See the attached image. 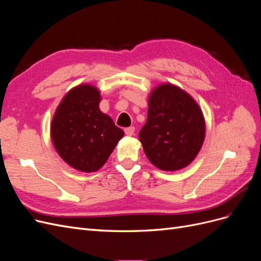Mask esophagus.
I'll return each mask as SVG.
<instances>
[{"label":"esophagus","mask_w":261,"mask_h":261,"mask_svg":"<svg viewBox=\"0 0 261 261\" xmlns=\"http://www.w3.org/2000/svg\"><path fill=\"white\" fill-rule=\"evenodd\" d=\"M124 132H125V134H126V135H127V136H133L134 133H135V127H133V126H130V127L125 128Z\"/></svg>","instance_id":"1"}]
</instances>
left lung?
Returning a JSON list of instances; mask_svg holds the SVG:
<instances>
[{
    "mask_svg": "<svg viewBox=\"0 0 261 261\" xmlns=\"http://www.w3.org/2000/svg\"><path fill=\"white\" fill-rule=\"evenodd\" d=\"M204 134L202 111L191 94L172 84L150 92L139 140L154 167L171 172L187 167L200 151Z\"/></svg>",
    "mask_w": 261,
    "mask_h": 261,
    "instance_id": "1",
    "label": "left lung"
}]
</instances>
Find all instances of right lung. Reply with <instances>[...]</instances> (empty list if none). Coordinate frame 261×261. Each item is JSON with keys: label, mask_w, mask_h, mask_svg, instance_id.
Masks as SVG:
<instances>
[{"label": "right lung", "mask_w": 261, "mask_h": 261, "mask_svg": "<svg viewBox=\"0 0 261 261\" xmlns=\"http://www.w3.org/2000/svg\"><path fill=\"white\" fill-rule=\"evenodd\" d=\"M98 88L83 84L70 89L51 122V139L59 155L70 167L86 173L103 167L124 132L99 109Z\"/></svg>", "instance_id": "obj_1"}]
</instances>
